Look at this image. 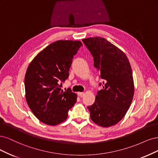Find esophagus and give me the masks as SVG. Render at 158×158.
<instances>
[{"instance_id":"obj_1","label":"esophagus","mask_w":158,"mask_h":158,"mask_svg":"<svg viewBox=\"0 0 158 158\" xmlns=\"http://www.w3.org/2000/svg\"><path fill=\"white\" fill-rule=\"evenodd\" d=\"M78 95L80 96V97H83V96H85V93H82V92H79V93H78Z\"/></svg>"}]
</instances>
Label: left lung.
<instances>
[{"label": "left lung", "mask_w": 158, "mask_h": 158, "mask_svg": "<svg viewBox=\"0 0 158 158\" xmlns=\"http://www.w3.org/2000/svg\"><path fill=\"white\" fill-rule=\"evenodd\" d=\"M94 58L100 73L102 89L97 92L94 104L87 107L90 119L103 127L120 121L129 110L134 95L133 73L125 53L102 37L82 40Z\"/></svg>", "instance_id": "1"}]
</instances>
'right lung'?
Returning a JSON list of instances; mask_svg holds the SVG:
<instances>
[{
	"label": "right lung",
	"instance_id": "obj_1",
	"mask_svg": "<svg viewBox=\"0 0 158 158\" xmlns=\"http://www.w3.org/2000/svg\"><path fill=\"white\" fill-rule=\"evenodd\" d=\"M83 44L78 40H58L47 46L29 65L25 75V98L36 118L56 125L67 119L77 102L70 89H61L69 77L74 56Z\"/></svg>",
	"mask_w": 158,
	"mask_h": 158
}]
</instances>
